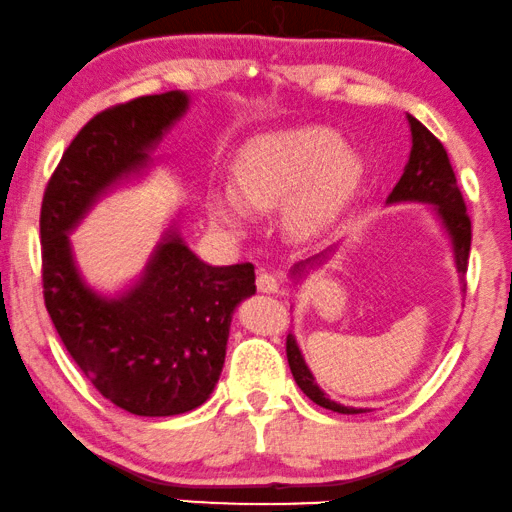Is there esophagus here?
I'll return each mask as SVG.
<instances>
[{
    "label": "esophagus",
    "mask_w": 512,
    "mask_h": 512,
    "mask_svg": "<svg viewBox=\"0 0 512 512\" xmlns=\"http://www.w3.org/2000/svg\"><path fill=\"white\" fill-rule=\"evenodd\" d=\"M257 290L264 292V294H278V292H280L278 278L273 276V273L259 271V273H257Z\"/></svg>",
    "instance_id": "1"
}]
</instances>
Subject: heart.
Masks as SVG:
<instances>
[{"mask_svg":"<svg viewBox=\"0 0 512 512\" xmlns=\"http://www.w3.org/2000/svg\"><path fill=\"white\" fill-rule=\"evenodd\" d=\"M362 155L327 127H297L246 143L232 162V190L206 197L213 225L243 234L250 213L280 206L292 236H318L341 218L362 181Z\"/></svg>","mask_w":512,"mask_h":512,"instance_id":"b5f03b06","label":"heart"}]
</instances>
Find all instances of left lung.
I'll use <instances>...</instances> for the list:
<instances>
[{"mask_svg":"<svg viewBox=\"0 0 512 512\" xmlns=\"http://www.w3.org/2000/svg\"><path fill=\"white\" fill-rule=\"evenodd\" d=\"M408 118V127H410V155L406 167H403V174L399 178V183L394 185V190L390 192L385 204H424L429 206V211L434 213V218L438 220V225L448 236L450 241V250H452V259H455V269L459 273V283H462V290H466L464 285V273L466 266H469V250H471V220L466 215V206L462 199V192L457 187V178L455 171L450 167L448 153H445L443 143L436 139L434 134L429 132L427 127L422 125L420 120L413 118V115L406 113ZM336 246H329L322 250L318 255H311L306 259H301L290 269V278L294 283H299L301 278L308 276V271H313L315 266L325 264L331 259V255L336 253ZM287 362H290V371L297 385L301 387V392L306 394L308 399L318 406L334 410V413H343V415H359V413H369L371 408H355V406H343L334 399H329V394L315 383V376L308 369L304 352H301L297 336H287Z\"/></svg>","mask_w":512,"mask_h":512,"instance_id":"8db88e82","label":"left lung"}]
</instances>
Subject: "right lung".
<instances>
[{
    "label": "right lung",
    "instance_id": "1",
    "mask_svg": "<svg viewBox=\"0 0 512 512\" xmlns=\"http://www.w3.org/2000/svg\"><path fill=\"white\" fill-rule=\"evenodd\" d=\"M183 90L99 113L62 155L41 204L43 297L64 348L115 406L141 417L199 408L225 366L236 306L255 294V266H213L171 218L139 276L115 292L85 280L71 234L106 194L139 183L164 136L190 111Z\"/></svg>",
    "mask_w": 512,
    "mask_h": 512
}]
</instances>
